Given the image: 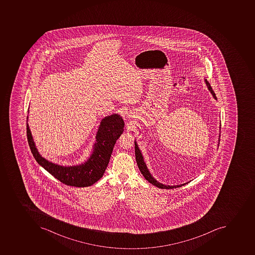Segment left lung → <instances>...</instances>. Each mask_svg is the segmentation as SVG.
<instances>
[{"label":"left lung","instance_id":"8db88e82","mask_svg":"<svg viewBox=\"0 0 255 255\" xmlns=\"http://www.w3.org/2000/svg\"><path fill=\"white\" fill-rule=\"evenodd\" d=\"M205 82H206V84H207L209 91H210L211 94H212L213 97H214L215 100H217L215 92L213 91L211 84H209L208 81H207L206 79H205ZM219 137H220V135H219ZM134 153H135V158H136L137 165H138V169H139V171H140L141 174L143 175V177H144L146 180L148 181L149 183L154 185L155 187L161 189L178 188V187H181L182 186H184V185L187 184V183H189L188 182V183H183V184L176 185V186H169V185L162 184V183L158 182L156 179H154V177H153L152 175H150V171H148V169L146 167V163H145L144 160H143V157H142V153H141L140 150L138 148V145H137V142H135V141H134Z\"/></svg>","mask_w":255,"mask_h":255}]
</instances>
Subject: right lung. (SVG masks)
Segmentation results:
<instances>
[{
  "label": "right lung",
  "instance_id": "1",
  "mask_svg": "<svg viewBox=\"0 0 255 255\" xmlns=\"http://www.w3.org/2000/svg\"><path fill=\"white\" fill-rule=\"evenodd\" d=\"M124 128L125 122L120 115H111L102 119L96 136L93 153L86 162L76 166H60L41 156L35 145L28 123L27 138L36 162L52 176L68 186L89 187L101 179L105 174L113 147L124 131Z\"/></svg>",
  "mask_w": 255,
  "mask_h": 255
}]
</instances>
